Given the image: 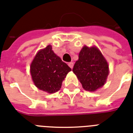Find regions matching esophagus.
<instances>
[{"mask_svg":"<svg viewBox=\"0 0 133 133\" xmlns=\"http://www.w3.org/2000/svg\"><path fill=\"white\" fill-rule=\"evenodd\" d=\"M68 65H69V66L71 69H72L73 66H74V63H73V62H69V63L68 64Z\"/></svg>","mask_w":133,"mask_h":133,"instance_id":"34e87169","label":"esophagus"}]
</instances>
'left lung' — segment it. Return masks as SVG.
Returning <instances> with one entry per match:
<instances>
[{
  "label": "left lung",
  "instance_id": "left-lung-1",
  "mask_svg": "<svg viewBox=\"0 0 133 133\" xmlns=\"http://www.w3.org/2000/svg\"><path fill=\"white\" fill-rule=\"evenodd\" d=\"M73 72L83 89L95 91L105 85L109 74V66L97 47L84 46L74 64Z\"/></svg>",
  "mask_w": 133,
  "mask_h": 133
}]
</instances>
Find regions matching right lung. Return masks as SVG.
Listing matches in <instances>:
<instances>
[{
	"label": "right lung",
	"mask_w": 133,
	"mask_h": 133,
	"mask_svg": "<svg viewBox=\"0 0 133 133\" xmlns=\"http://www.w3.org/2000/svg\"><path fill=\"white\" fill-rule=\"evenodd\" d=\"M71 69L47 46L38 51L30 64V74L38 89L47 93L59 91L62 81Z\"/></svg>",
	"instance_id": "1"
}]
</instances>
